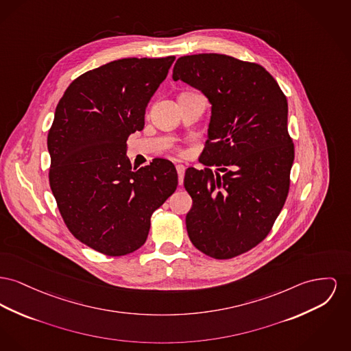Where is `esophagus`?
I'll return each instance as SVG.
<instances>
[{"instance_id":"34e87169","label":"esophagus","mask_w":351,"mask_h":351,"mask_svg":"<svg viewBox=\"0 0 351 351\" xmlns=\"http://www.w3.org/2000/svg\"><path fill=\"white\" fill-rule=\"evenodd\" d=\"M176 171H178V175H179V184L182 186L183 182H184V173H186V167L183 165H176Z\"/></svg>"}]
</instances>
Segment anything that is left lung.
I'll list each match as a JSON object with an SVG mask.
<instances>
[{"label": "left lung", "mask_w": 351, "mask_h": 351, "mask_svg": "<svg viewBox=\"0 0 351 351\" xmlns=\"http://www.w3.org/2000/svg\"><path fill=\"white\" fill-rule=\"evenodd\" d=\"M172 78L212 104L200 156L206 168L191 167L184 176L189 240L209 257L233 258L268 236L288 197L294 145L287 97L261 64L226 54L180 57ZM213 165L223 177L213 175Z\"/></svg>", "instance_id": "1"}]
</instances>
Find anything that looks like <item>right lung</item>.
<instances>
[{
	"label": "right lung",
	"mask_w": 351,
	"mask_h": 351,
	"mask_svg": "<svg viewBox=\"0 0 351 351\" xmlns=\"http://www.w3.org/2000/svg\"><path fill=\"white\" fill-rule=\"evenodd\" d=\"M173 61L106 63L70 83L57 104L47 134L50 188L71 234L106 256L142 247L152 213L178 186L169 160L132 169L125 158V142L143 130L145 107Z\"/></svg>",
	"instance_id": "obj_1"
}]
</instances>
